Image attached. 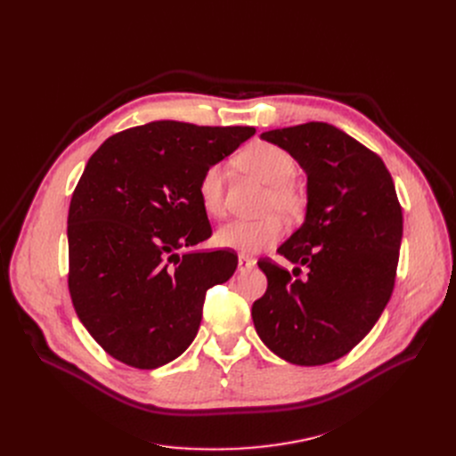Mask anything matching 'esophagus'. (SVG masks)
I'll return each instance as SVG.
<instances>
[{
    "label": "esophagus",
    "instance_id": "esophagus-1",
    "mask_svg": "<svg viewBox=\"0 0 456 456\" xmlns=\"http://www.w3.org/2000/svg\"><path fill=\"white\" fill-rule=\"evenodd\" d=\"M255 265H256V260L251 258V256H246V255L238 256V272H240V273H246V272L251 270Z\"/></svg>",
    "mask_w": 456,
    "mask_h": 456
}]
</instances>
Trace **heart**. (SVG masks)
<instances>
[{
  "mask_svg": "<svg viewBox=\"0 0 456 456\" xmlns=\"http://www.w3.org/2000/svg\"><path fill=\"white\" fill-rule=\"evenodd\" d=\"M238 164L244 172L270 186L266 212H279L289 220H296L305 210L303 191L292 183L296 175L294 157L279 146L268 142H255L238 155ZM225 167L212 164L203 172L198 191L201 207L208 216L220 218L225 212L224 205ZM284 236V224L279 216L248 222L234 220L216 231L214 240L220 248L232 249L242 255H253L273 248Z\"/></svg>",
  "mask_w": 456,
  "mask_h": 456,
  "instance_id": "1",
  "label": "heart"
}]
</instances>
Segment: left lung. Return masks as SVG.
Segmentation results:
<instances>
[{
    "label": "left lung",
    "instance_id": "obj_1",
    "mask_svg": "<svg viewBox=\"0 0 456 456\" xmlns=\"http://www.w3.org/2000/svg\"><path fill=\"white\" fill-rule=\"evenodd\" d=\"M262 140L289 151L306 174L303 225L277 249L305 279L270 260L266 294L253 303L260 340L282 361L322 366L347 354L390 301L403 212L379 155L323 122L273 129Z\"/></svg>",
    "mask_w": 456,
    "mask_h": 456
}]
</instances>
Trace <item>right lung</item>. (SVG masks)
<instances>
[{"instance_id": "obj_1", "label": "right lung", "mask_w": 456, "mask_h": 456, "mask_svg": "<svg viewBox=\"0 0 456 456\" xmlns=\"http://www.w3.org/2000/svg\"><path fill=\"white\" fill-rule=\"evenodd\" d=\"M253 127L160 119L107 138L68 212V289L81 323L116 361L172 362L194 342L205 292L231 279L229 251L184 253L212 234L198 184Z\"/></svg>"}]
</instances>
